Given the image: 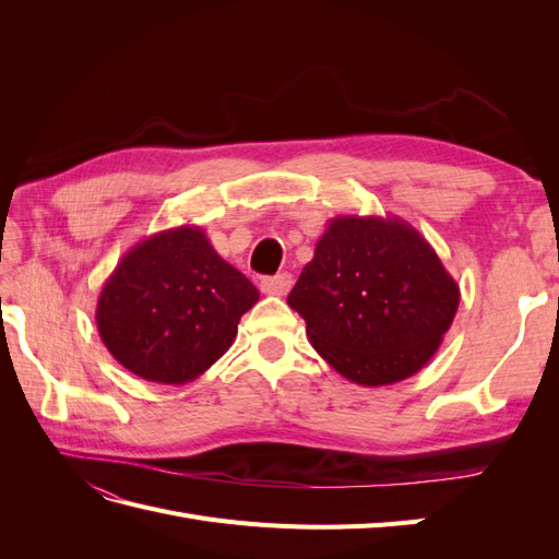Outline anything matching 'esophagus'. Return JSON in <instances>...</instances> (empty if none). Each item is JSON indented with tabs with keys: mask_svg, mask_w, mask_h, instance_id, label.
<instances>
[{
	"mask_svg": "<svg viewBox=\"0 0 559 559\" xmlns=\"http://www.w3.org/2000/svg\"><path fill=\"white\" fill-rule=\"evenodd\" d=\"M294 286V277L289 273H280L275 277H265L261 282V292L267 296H286Z\"/></svg>",
	"mask_w": 559,
	"mask_h": 559,
	"instance_id": "34e87169",
	"label": "esophagus"
}]
</instances>
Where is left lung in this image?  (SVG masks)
I'll return each mask as SVG.
<instances>
[{
	"label": "left lung",
	"mask_w": 559,
	"mask_h": 559,
	"mask_svg": "<svg viewBox=\"0 0 559 559\" xmlns=\"http://www.w3.org/2000/svg\"><path fill=\"white\" fill-rule=\"evenodd\" d=\"M460 284L421 233L399 216L329 222L286 302L312 347L361 386L413 378L441 347Z\"/></svg>",
	"instance_id": "1"
}]
</instances>
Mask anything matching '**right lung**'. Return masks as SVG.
<instances>
[{
  "instance_id": "obj_1",
  "label": "right lung",
  "mask_w": 559,
  "mask_h": 559,
  "mask_svg": "<svg viewBox=\"0 0 559 559\" xmlns=\"http://www.w3.org/2000/svg\"><path fill=\"white\" fill-rule=\"evenodd\" d=\"M259 289L200 226L148 235L118 261L95 321L111 357L142 380L186 384L224 357Z\"/></svg>"
}]
</instances>
